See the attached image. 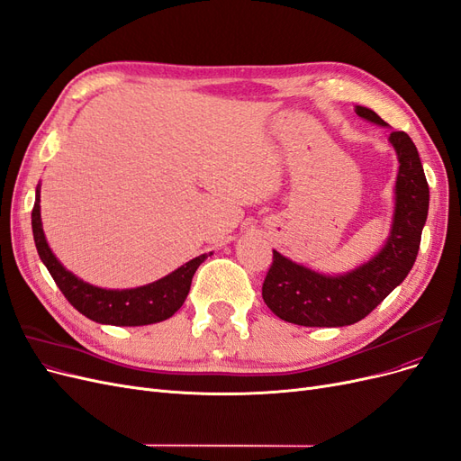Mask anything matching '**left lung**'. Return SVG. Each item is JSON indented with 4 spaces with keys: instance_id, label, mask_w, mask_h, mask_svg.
<instances>
[{
    "instance_id": "obj_1",
    "label": "left lung",
    "mask_w": 461,
    "mask_h": 461,
    "mask_svg": "<svg viewBox=\"0 0 461 461\" xmlns=\"http://www.w3.org/2000/svg\"><path fill=\"white\" fill-rule=\"evenodd\" d=\"M356 114L377 126H389L379 114L356 105ZM398 157L394 214L387 241L375 257L345 274H320L274 250L262 299L277 318L304 328H343L366 318L389 296L418 257L429 212V185L420 153L406 131H391Z\"/></svg>"
}]
</instances>
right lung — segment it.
I'll return each instance as SVG.
<instances>
[{"label":"right lung","instance_id":"1","mask_svg":"<svg viewBox=\"0 0 461 461\" xmlns=\"http://www.w3.org/2000/svg\"><path fill=\"white\" fill-rule=\"evenodd\" d=\"M32 233L38 255L55 279L57 287L65 294V299L86 318L97 323L118 325V328L121 325L122 328H136V325H149L172 318L187 299L193 274L209 258V255L195 257L172 274L153 281V284L133 289H103L86 284L84 279L74 276L59 262L48 245L46 233L41 228L40 184L36 187V203L32 209Z\"/></svg>","mask_w":461,"mask_h":461}]
</instances>
